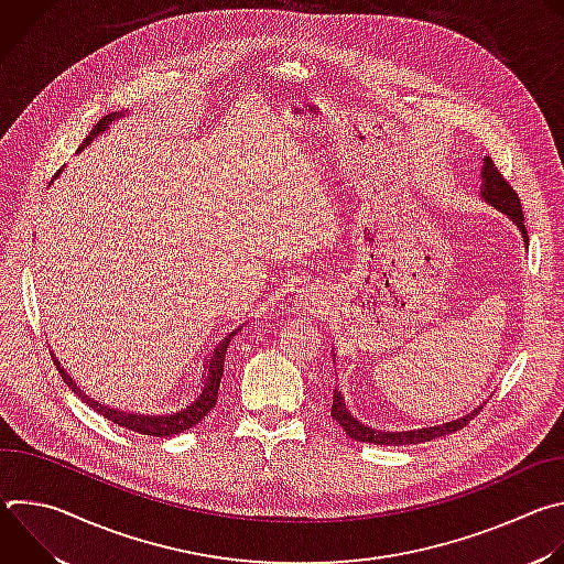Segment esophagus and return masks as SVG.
I'll return each instance as SVG.
<instances>
[{"label":"esophagus","mask_w":564,"mask_h":564,"mask_svg":"<svg viewBox=\"0 0 564 564\" xmlns=\"http://www.w3.org/2000/svg\"><path fill=\"white\" fill-rule=\"evenodd\" d=\"M296 296H299V301H301L303 305H314V303H318L312 290H299V294H296Z\"/></svg>","instance_id":"34e87169"}]
</instances>
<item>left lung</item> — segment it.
<instances>
[{
	"label": "left lung",
	"instance_id": "8db88e82",
	"mask_svg": "<svg viewBox=\"0 0 564 564\" xmlns=\"http://www.w3.org/2000/svg\"><path fill=\"white\" fill-rule=\"evenodd\" d=\"M479 196L487 205L496 207L498 212H502L509 220L516 223V227L522 234L524 246L529 248V236L524 229V214L520 207V198L513 192V187L502 178V174L498 172V167L494 165V160L487 155L485 163H481V174H479ZM333 359H337L335 348H333ZM337 364V361H335ZM481 411V406L473 409L470 413L455 417L451 422L444 424H435V426H422V429H409V431H381V429H372L368 424H361L346 406V399L341 394L339 388H335L333 394V420L339 422V426L346 431V435L355 442H366V444H383V446H406V444H422V442H431L435 437H444L451 435L459 429H464L477 413Z\"/></svg>",
	"mask_w": 564,
	"mask_h": 564
}]
</instances>
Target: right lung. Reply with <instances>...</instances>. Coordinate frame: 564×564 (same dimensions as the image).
Returning a JSON list of instances; mask_svg holds the SVG:
<instances>
[{
    "label": "right lung",
    "mask_w": 564,
    "mask_h": 564,
    "mask_svg": "<svg viewBox=\"0 0 564 564\" xmlns=\"http://www.w3.org/2000/svg\"><path fill=\"white\" fill-rule=\"evenodd\" d=\"M124 116H127V111H113V113L105 116V118L91 129V133L85 138V142L77 147V153H83L85 147H89L94 140H98L105 131H109V127H111L113 122L122 120ZM57 176H59V172L55 174V178H57ZM243 326H246V324H240L236 330H231L227 337H223V339L216 344V348L205 357V361H203L205 372H203V379H200V388L196 390V397L189 401L187 406H183V409H178V411H174V413H155V415H151V413H133V411H120V409H116V406H107L105 401H100L98 397H94V394H89L87 390L79 388V386L75 383V379L66 372V368L59 364L57 357H53V361H55V366H57L62 379L68 383V388H70L79 399H83L89 409H94L96 413H100V415L107 417L109 422H113V424H118V426H122V429H127V431L140 433V435L170 437V435L185 433V431H189L192 426L200 424V422L207 417V413L216 406L218 386H220V377H223V364H225V352H227L229 341L234 339V335H236L240 328H243Z\"/></svg>",
    "instance_id": "obj_1"
}]
</instances>
